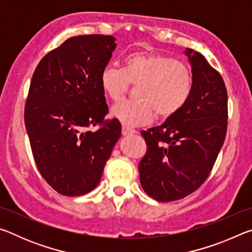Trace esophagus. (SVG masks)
I'll list each match as a JSON object with an SVG mask.
<instances>
[{
  "instance_id": "34e87169",
  "label": "esophagus",
  "mask_w": 252,
  "mask_h": 252,
  "mask_svg": "<svg viewBox=\"0 0 252 252\" xmlns=\"http://www.w3.org/2000/svg\"><path fill=\"white\" fill-rule=\"evenodd\" d=\"M135 133H136L135 130L129 129V127H126V126H122V134L123 135H132V134H135Z\"/></svg>"
}]
</instances>
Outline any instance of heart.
I'll return each instance as SVG.
<instances>
[{
	"label": "heart",
	"instance_id": "1",
	"mask_svg": "<svg viewBox=\"0 0 252 252\" xmlns=\"http://www.w3.org/2000/svg\"><path fill=\"white\" fill-rule=\"evenodd\" d=\"M105 95L118 101L136 87V101H121L111 109L113 118L126 126L148 125L155 118L167 119L179 112L190 99L193 78L185 63L157 53L134 52L123 59L122 69L108 65L101 71Z\"/></svg>",
	"mask_w": 252,
	"mask_h": 252
}]
</instances>
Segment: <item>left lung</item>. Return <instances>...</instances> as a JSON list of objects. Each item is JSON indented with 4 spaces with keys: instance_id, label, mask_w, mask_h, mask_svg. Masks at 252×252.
<instances>
[{
    "instance_id": "1",
    "label": "left lung",
    "mask_w": 252,
    "mask_h": 252,
    "mask_svg": "<svg viewBox=\"0 0 252 252\" xmlns=\"http://www.w3.org/2000/svg\"><path fill=\"white\" fill-rule=\"evenodd\" d=\"M193 89L186 105L159 126L142 131L147 153L139 163L144 192L160 202L180 200L207 180L227 133L228 93L203 55L188 49Z\"/></svg>"
}]
</instances>
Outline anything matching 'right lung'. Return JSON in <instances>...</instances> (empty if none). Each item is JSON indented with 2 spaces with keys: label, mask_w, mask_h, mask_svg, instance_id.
Wrapping results in <instances>:
<instances>
[{
  "label": "right lung",
  "mask_w": 252,
  "mask_h": 252,
  "mask_svg": "<svg viewBox=\"0 0 252 252\" xmlns=\"http://www.w3.org/2000/svg\"><path fill=\"white\" fill-rule=\"evenodd\" d=\"M114 41L101 34L72 36L33 73L25 127L41 176L60 194L76 197L94 189L121 135L120 122L104 120L109 108L100 84Z\"/></svg>",
  "instance_id": "right-lung-1"
}]
</instances>
